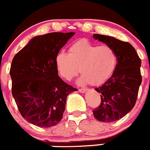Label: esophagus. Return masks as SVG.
Here are the masks:
<instances>
[{"instance_id": "1", "label": "esophagus", "mask_w": 150, "mask_h": 150, "mask_svg": "<svg viewBox=\"0 0 150 150\" xmlns=\"http://www.w3.org/2000/svg\"><path fill=\"white\" fill-rule=\"evenodd\" d=\"M87 91H88V89H86V88L79 89V91L80 92V93H85V92H86Z\"/></svg>"}]
</instances>
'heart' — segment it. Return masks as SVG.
<instances>
[{"instance_id": "b5f03b06", "label": "heart", "mask_w": 150, "mask_h": 150, "mask_svg": "<svg viewBox=\"0 0 150 150\" xmlns=\"http://www.w3.org/2000/svg\"><path fill=\"white\" fill-rule=\"evenodd\" d=\"M55 62L60 76L67 81L71 80L79 71L82 75L78 84L100 86L113 74L117 56L109 45L99 46L81 39L70 46L68 54L62 51L57 53Z\"/></svg>"}]
</instances>
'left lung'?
Returning <instances> with one entry per match:
<instances>
[{"mask_svg": "<svg viewBox=\"0 0 150 150\" xmlns=\"http://www.w3.org/2000/svg\"><path fill=\"white\" fill-rule=\"evenodd\" d=\"M93 38L112 47L117 56V63L112 76L95 88L100 94L101 103L93 114L99 121H116L131 112L135 105L142 81L141 61L135 49L128 42L100 34H94Z\"/></svg>", "mask_w": 150, "mask_h": 150, "instance_id": "8db88e82", "label": "left lung"}]
</instances>
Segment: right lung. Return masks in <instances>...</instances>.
Listing matches in <instances>:
<instances>
[{
    "label": "right lung",
    "mask_w": 150,
    "mask_h": 150,
    "mask_svg": "<svg viewBox=\"0 0 150 150\" xmlns=\"http://www.w3.org/2000/svg\"><path fill=\"white\" fill-rule=\"evenodd\" d=\"M75 34L50 33L35 36L14 56L12 92L19 112L29 123L48 128L58 124L67 97L76 91L58 76L55 59Z\"/></svg>",
    "instance_id": "add662e5"
}]
</instances>
